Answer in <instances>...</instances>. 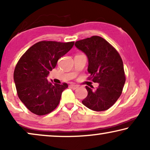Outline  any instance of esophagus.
Segmentation results:
<instances>
[{
	"instance_id": "esophagus-1",
	"label": "esophagus",
	"mask_w": 150,
	"mask_h": 150,
	"mask_svg": "<svg viewBox=\"0 0 150 150\" xmlns=\"http://www.w3.org/2000/svg\"><path fill=\"white\" fill-rule=\"evenodd\" d=\"M69 87L71 88L72 89H76L77 88L79 87V86L76 85H74V84H71V85H69Z\"/></svg>"
}]
</instances>
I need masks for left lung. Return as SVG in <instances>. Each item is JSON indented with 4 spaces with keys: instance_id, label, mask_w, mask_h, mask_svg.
Returning a JSON list of instances; mask_svg holds the SVG:
<instances>
[{
    "instance_id": "obj_1",
    "label": "left lung",
    "mask_w": 150,
    "mask_h": 150,
    "mask_svg": "<svg viewBox=\"0 0 150 150\" xmlns=\"http://www.w3.org/2000/svg\"><path fill=\"white\" fill-rule=\"evenodd\" d=\"M75 46L87 57L89 80L99 83L96 90L86 86L88 94L82 103L95 111L108 109L120 98L126 81L120 54L99 36L77 41Z\"/></svg>"
}]
</instances>
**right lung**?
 <instances>
[{
  "label": "right lung",
  "mask_w": 150,
  "mask_h": 150,
  "mask_svg": "<svg viewBox=\"0 0 150 150\" xmlns=\"http://www.w3.org/2000/svg\"><path fill=\"white\" fill-rule=\"evenodd\" d=\"M74 44L42 41L28 48L20 59L14 70V83L20 100L33 113L44 115L58 106L61 93L68 85L50 82L47 77Z\"/></svg>",
  "instance_id": "obj_1"
}]
</instances>
